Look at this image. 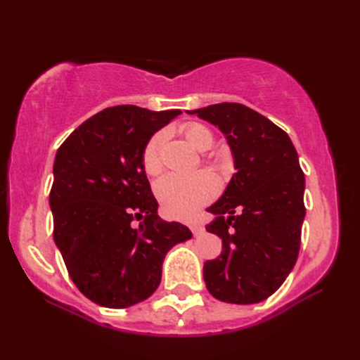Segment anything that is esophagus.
Listing matches in <instances>:
<instances>
[{"label":"esophagus","mask_w":360,"mask_h":360,"mask_svg":"<svg viewBox=\"0 0 360 360\" xmlns=\"http://www.w3.org/2000/svg\"><path fill=\"white\" fill-rule=\"evenodd\" d=\"M190 231H192L195 236H200L204 233V226H201L200 223H192L190 224Z\"/></svg>","instance_id":"obj_1"}]
</instances>
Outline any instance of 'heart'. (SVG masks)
<instances>
[{
    "label": "heart",
    "mask_w": 360,
    "mask_h": 360,
    "mask_svg": "<svg viewBox=\"0 0 360 360\" xmlns=\"http://www.w3.org/2000/svg\"><path fill=\"white\" fill-rule=\"evenodd\" d=\"M182 133L187 142L196 150H209L213 143V134L210 129L198 124V122H188L182 127ZM164 134L156 133L150 137L145 143L142 151V165L148 174H156L160 172V158L159 151L162 147ZM218 190L215 178L209 173H195V174H178L170 173L162 176L156 184L158 200L162 205L167 215L173 218L186 219L190 215L207 204Z\"/></svg>",
    "instance_id": "1"
}]
</instances>
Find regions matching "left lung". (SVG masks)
<instances>
[{
	"instance_id": "1",
	"label": "left lung",
	"mask_w": 360,
	"mask_h": 360,
	"mask_svg": "<svg viewBox=\"0 0 360 360\" xmlns=\"http://www.w3.org/2000/svg\"><path fill=\"white\" fill-rule=\"evenodd\" d=\"M226 134L236 173L207 209L205 226L223 240L221 255L204 264L209 292L226 303L250 304L277 290L297 262L304 218V174L289 136L241 103L187 111Z\"/></svg>"
}]
</instances>
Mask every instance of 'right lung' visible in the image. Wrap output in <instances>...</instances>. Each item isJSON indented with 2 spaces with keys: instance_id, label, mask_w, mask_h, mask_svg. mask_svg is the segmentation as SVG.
<instances>
[{
  "instance_id": "right-lung-1",
  "label": "right lung",
  "mask_w": 360,
  "mask_h": 360,
  "mask_svg": "<svg viewBox=\"0 0 360 360\" xmlns=\"http://www.w3.org/2000/svg\"><path fill=\"white\" fill-rule=\"evenodd\" d=\"M179 114L111 106L57 150L49 193L53 241L74 285L101 307L120 309L148 298L167 252L192 238L188 227L158 217L142 165L145 143Z\"/></svg>"
}]
</instances>
